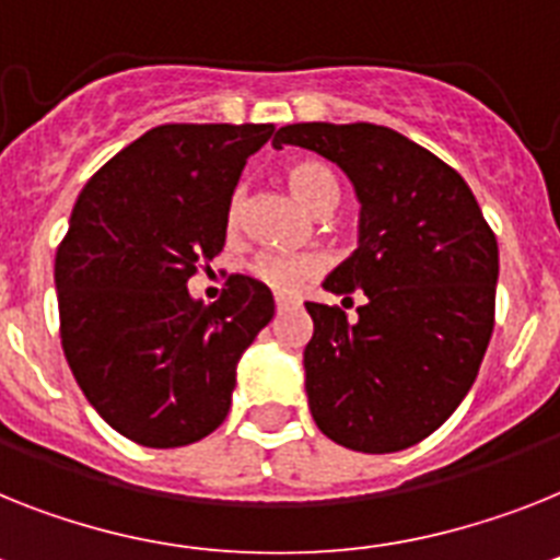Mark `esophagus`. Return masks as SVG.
<instances>
[{"mask_svg":"<svg viewBox=\"0 0 560 560\" xmlns=\"http://www.w3.org/2000/svg\"><path fill=\"white\" fill-rule=\"evenodd\" d=\"M290 304H299L295 299H290V295H276V310H284L290 307Z\"/></svg>","mask_w":560,"mask_h":560,"instance_id":"1","label":"esophagus"}]
</instances>
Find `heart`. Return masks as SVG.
<instances>
[{"label":"heart","mask_w":560,"mask_h":560,"mask_svg":"<svg viewBox=\"0 0 560 560\" xmlns=\"http://www.w3.org/2000/svg\"><path fill=\"white\" fill-rule=\"evenodd\" d=\"M284 185L290 187L295 199L302 201L304 208L313 213H330L338 201V182L332 171L318 159H293L284 164ZM242 219V196L233 192L228 205V230L238 228ZM318 270V261L310 256H279V253H261L250 261L247 272L253 279L261 281L272 293H293L302 281H307Z\"/></svg>","instance_id":"heart-1"}]
</instances>
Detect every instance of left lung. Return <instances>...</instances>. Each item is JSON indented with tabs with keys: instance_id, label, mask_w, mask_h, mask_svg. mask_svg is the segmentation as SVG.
<instances>
[{
	"instance_id": "8db88e82",
	"label": "left lung",
	"mask_w": 560,
	"mask_h": 560,
	"mask_svg": "<svg viewBox=\"0 0 560 560\" xmlns=\"http://www.w3.org/2000/svg\"><path fill=\"white\" fill-rule=\"evenodd\" d=\"M281 144L336 162L361 201L359 250L324 281L345 307L364 293L359 318L304 304L310 412L347 450L412 447L476 382L495 327V233L462 173L396 130L304 121L281 128Z\"/></svg>"
}]
</instances>
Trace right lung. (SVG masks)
Listing matches in <instances>:
<instances>
[{"mask_svg":"<svg viewBox=\"0 0 560 560\" xmlns=\"http://www.w3.org/2000/svg\"><path fill=\"white\" fill-rule=\"evenodd\" d=\"M272 125H159L79 192L56 250L59 338L107 424L142 447H185L228 418L236 361L272 318L261 281L233 272L192 302L228 236V205Z\"/></svg>","mask_w":560,"mask_h":560,"instance_id":"right-lung-1","label":"right lung"}]
</instances>
